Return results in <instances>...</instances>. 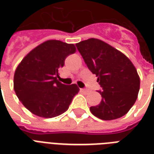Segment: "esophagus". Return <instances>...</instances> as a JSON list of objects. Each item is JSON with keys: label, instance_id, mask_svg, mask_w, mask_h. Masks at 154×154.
<instances>
[{"label": "esophagus", "instance_id": "esophagus-1", "mask_svg": "<svg viewBox=\"0 0 154 154\" xmlns=\"http://www.w3.org/2000/svg\"><path fill=\"white\" fill-rule=\"evenodd\" d=\"M80 91L83 92V93H86V94H87V93H88V92H89V90H88V89H83V88H82V89H80Z\"/></svg>", "mask_w": 154, "mask_h": 154}]
</instances>
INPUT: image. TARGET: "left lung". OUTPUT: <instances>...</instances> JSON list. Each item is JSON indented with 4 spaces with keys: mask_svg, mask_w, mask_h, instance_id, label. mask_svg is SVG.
Wrapping results in <instances>:
<instances>
[{
    "mask_svg": "<svg viewBox=\"0 0 154 154\" xmlns=\"http://www.w3.org/2000/svg\"><path fill=\"white\" fill-rule=\"evenodd\" d=\"M87 67L102 87V101L90 110L102 120L124 116L137 100L140 78L137 70L121 51L103 40L91 38L75 44Z\"/></svg>",
    "mask_w": 154,
    "mask_h": 154,
    "instance_id": "1",
    "label": "left lung"
}]
</instances>
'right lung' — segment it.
<instances>
[{
    "mask_svg": "<svg viewBox=\"0 0 154 154\" xmlns=\"http://www.w3.org/2000/svg\"><path fill=\"white\" fill-rule=\"evenodd\" d=\"M75 51L73 44L47 40L32 49L17 66L14 91L33 114L54 118L67 110L79 88L76 84H63L58 78L65 59Z\"/></svg>",
    "mask_w": 154,
    "mask_h": 154,
    "instance_id": "obj_1",
    "label": "right lung"
}]
</instances>
